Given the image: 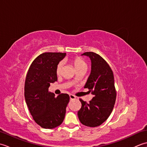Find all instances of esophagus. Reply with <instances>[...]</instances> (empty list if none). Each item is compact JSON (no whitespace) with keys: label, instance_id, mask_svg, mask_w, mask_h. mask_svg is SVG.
<instances>
[{"label":"esophagus","instance_id":"1","mask_svg":"<svg viewBox=\"0 0 147 147\" xmlns=\"http://www.w3.org/2000/svg\"><path fill=\"white\" fill-rule=\"evenodd\" d=\"M69 97H70V99L71 100H74V99H76V97L74 95H69Z\"/></svg>","mask_w":147,"mask_h":147}]
</instances>
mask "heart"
<instances>
[{
  "instance_id": "heart-1",
  "label": "heart",
  "mask_w": 147,
  "mask_h": 147,
  "mask_svg": "<svg viewBox=\"0 0 147 147\" xmlns=\"http://www.w3.org/2000/svg\"><path fill=\"white\" fill-rule=\"evenodd\" d=\"M72 62H73L76 69L78 71L82 69L87 68V65L86 62L84 61V59L80 57H75L72 59ZM62 65H63V62L62 61H60L57 64L55 69V73L57 75H60L62 72Z\"/></svg>"
}]
</instances>
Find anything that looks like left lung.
Wrapping results in <instances>:
<instances>
[{"mask_svg": "<svg viewBox=\"0 0 147 147\" xmlns=\"http://www.w3.org/2000/svg\"><path fill=\"white\" fill-rule=\"evenodd\" d=\"M82 55L88 56L92 61L91 73L84 88H88L94 96L89 103L80 98L82 107L78 115L83 125L96 127L107 119L113 110L116 99L114 74L100 55L93 52Z\"/></svg>", "mask_w": 147, "mask_h": 147, "instance_id": "8db88e82", "label": "left lung"}]
</instances>
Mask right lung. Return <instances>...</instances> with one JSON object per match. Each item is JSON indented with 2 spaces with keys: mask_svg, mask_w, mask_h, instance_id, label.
<instances>
[{
  "mask_svg": "<svg viewBox=\"0 0 147 147\" xmlns=\"http://www.w3.org/2000/svg\"><path fill=\"white\" fill-rule=\"evenodd\" d=\"M65 53L45 52L31 64L24 84V97L31 115L43 128L53 129L63 122L69 102L67 93L55 96L49 92L50 84L57 82L55 69Z\"/></svg>",
  "mask_w": 147,
  "mask_h": 147,
  "instance_id": "right-lung-1",
  "label": "right lung"
}]
</instances>
